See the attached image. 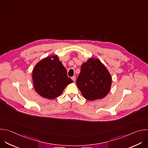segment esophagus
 Segmentation results:
<instances>
[{"mask_svg": "<svg viewBox=\"0 0 148 148\" xmlns=\"http://www.w3.org/2000/svg\"><path fill=\"white\" fill-rule=\"evenodd\" d=\"M71 79H73V81H75V80H76V77H75V76H73V77H71Z\"/></svg>", "mask_w": 148, "mask_h": 148, "instance_id": "esophagus-1", "label": "esophagus"}]
</instances>
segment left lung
<instances>
[{"instance_id":"1","label":"left lung","mask_w":148,"mask_h":148,"mask_svg":"<svg viewBox=\"0 0 148 148\" xmlns=\"http://www.w3.org/2000/svg\"><path fill=\"white\" fill-rule=\"evenodd\" d=\"M76 83L86 100L94 101L108 95L111 88L112 77L99 60L90 58L82 64Z\"/></svg>"}]
</instances>
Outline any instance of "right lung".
<instances>
[{
  "label": "right lung",
  "mask_w": 148,
  "mask_h": 148,
  "mask_svg": "<svg viewBox=\"0 0 148 148\" xmlns=\"http://www.w3.org/2000/svg\"><path fill=\"white\" fill-rule=\"evenodd\" d=\"M32 79L36 92L49 99L59 97L67 85L73 82L68 77L67 70L58 56H49L39 62L33 70Z\"/></svg>",
  "instance_id": "1"
}]
</instances>
